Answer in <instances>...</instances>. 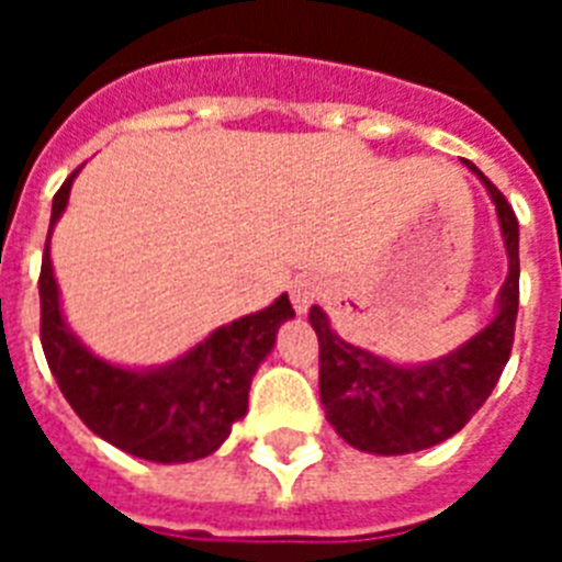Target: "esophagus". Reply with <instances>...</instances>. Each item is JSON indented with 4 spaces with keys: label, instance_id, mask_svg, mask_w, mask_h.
<instances>
[{
    "label": "esophagus",
    "instance_id": "1",
    "mask_svg": "<svg viewBox=\"0 0 562 562\" xmlns=\"http://www.w3.org/2000/svg\"><path fill=\"white\" fill-rule=\"evenodd\" d=\"M317 297H321V286H317V281H312V278H304V281H295V284H292V306H295L297 315H306Z\"/></svg>",
    "mask_w": 562,
    "mask_h": 562
}]
</instances>
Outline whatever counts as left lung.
<instances>
[{
  "label": "left lung",
  "instance_id": "obj_1",
  "mask_svg": "<svg viewBox=\"0 0 562 562\" xmlns=\"http://www.w3.org/2000/svg\"><path fill=\"white\" fill-rule=\"evenodd\" d=\"M464 166L490 191L509 256L498 315L479 335L434 362L396 366L337 337L321 306L310 310V324L321 342V402L326 419L340 439L366 453H416L459 434L493 394L513 351L520 295L518 220L504 193L473 162L464 160Z\"/></svg>",
  "mask_w": 562,
  "mask_h": 562
}]
</instances>
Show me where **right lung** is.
<instances>
[{
    "label": "right lung",
    "mask_w": 562,
    "mask_h": 562,
    "mask_svg": "<svg viewBox=\"0 0 562 562\" xmlns=\"http://www.w3.org/2000/svg\"><path fill=\"white\" fill-rule=\"evenodd\" d=\"M78 171L53 196L49 233L67 207ZM49 233L38 276L42 349L64 400L83 425L123 453L160 464L196 461L220 450L233 422L247 414L252 374L276 346L278 326L295 317L290 297L281 295L267 310L220 326L160 369H121L92 355L64 324Z\"/></svg>",
    "instance_id": "1"
}]
</instances>
